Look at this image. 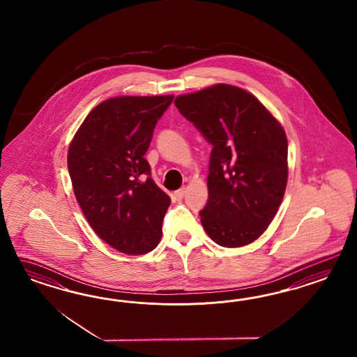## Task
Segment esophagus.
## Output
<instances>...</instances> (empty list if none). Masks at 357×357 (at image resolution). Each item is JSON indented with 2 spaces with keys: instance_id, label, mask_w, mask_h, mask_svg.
I'll use <instances>...</instances> for the list:
<instances>
[{
  "instance_id": "34e87169",
  "label": "esophagus",
  "mask_w": 357,
  "mask_h": 357,
  "mask_svg": "<svg viewBox=\"0 0 357 357\" xmlns=\"http://www.w3.org/2000/svg\"><path fill=\"white\" fill-rule=\"evenodd\" d=\"M184 195H185V188L182 187V188H179L178 191H175V192H174V197H175L176 200H182L184 197Z\"/></svg>"
}]
</instances>
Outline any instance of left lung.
Here are the masks:
<instances>
[{"label":"left lung","instance_id":"8db88e82","mask_svg":"<svg viewBox=\"0 0 357 357\" xmlns=\"http://www.w3.org/2000/svg\"><path fill=\"white\" fill-rule=\"evenodd\" d=\"M175 106L212 145L206 234L222 248L249 245L281 204L288 179V141L280 123L243 89L218 84L175 98Z\"/></svg>","mask_w":357,"mask_h":357}]
</instances>
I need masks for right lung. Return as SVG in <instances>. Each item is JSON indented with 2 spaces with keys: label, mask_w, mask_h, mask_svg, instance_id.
<instances>
[{
  "label": "right lung",
  "mask_w": 357,
  "mask_h": 357,
  "mask_svg": "<svg viewBox=\"0 0 357 357\" xmlns=\"http://www.w3.org/2000/svg\"><path fill=\"white\" fill-rule=\"evenodd\" d=\"M174 96L116 97L98 105L68 151V170L87 222L128 255L155 249L170 197L144 158L157 121Z\"/></svg>",
  "instance_id": "1"
}]
</instances>
